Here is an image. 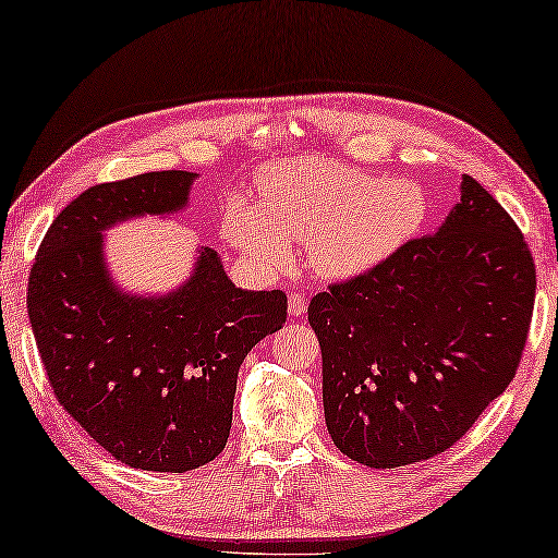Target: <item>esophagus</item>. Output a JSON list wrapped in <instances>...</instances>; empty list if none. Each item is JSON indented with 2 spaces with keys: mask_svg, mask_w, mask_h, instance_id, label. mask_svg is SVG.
<instances>
[{
  "mask_svg": "<svg viewBox=\"0 0 558 558\" xmlns=\"http://www.w3.org/2000/svg\"><path fill=\"white\" fill-rule=\"evenodd\" d=\"M289 314L296 316V318L306 314V299L301 296V294H296V291L289 296Z\"/></svg>",
  "mask_w": 558,
  "mask_h": 558,
  "instance_id": "1",
  "label": "esophagus"
}]
</instances>
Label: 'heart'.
<instances>
[{"instance_id": "heart-1", "label": "heart", "mask_w": 558, "mask_h": 558, "mask_svg": "<svg viewBox=\"0 0 558 558\" xmlns=\"http://www.w3.org/2000/svg\"><path fill=\"white\" fill-rule=\"evenodd\" d=\"M430 195L410 178H380L333 158H299L262 170L259 205L234 197L222 236L259 274L289 267V242L306 244L318 277L345 281L380 267L413 242Z\"/></svg>"}]
</instances>
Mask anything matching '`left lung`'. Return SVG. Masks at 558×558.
Masks as SVG:
<instances>
[{"label":"left lung","mask_w":558,"mask_h":558,"mask_svg":"<svg viewBox=\"0 0 558 558\" xmlns=\"http://www.w3.org/2000/svg\"><path fill=\"white\" fill-rule=\"evenodd\" d=\"M534 294L524 234L462 175L437 232L308 304L333 445L378 470L452 447L514 378Z\"/></svg>","instance_id":"8db88e82"}]
</instances>
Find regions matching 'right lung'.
<instances>
[{
	"mask_svg": "<svg viewBox=\"0 0 558 558\" xmlns=\"http://www.w3.org/2000/svg\"><path fill=\"white\" fill-rule=\"evenodd\" d=\"M195 172H145L88 187L53 219L29 274V322L63 410L118 462L148 472L203 468L225 450L236 373L287 322L284 291L232 284L209 246L168 294H128L104 232L175 215Z\"/></svg>",
	"mask_w": 558,
	"mask_h": 558,
	"instance_id": "add662e5",
	"label": "right lung"
}]
</instances>
